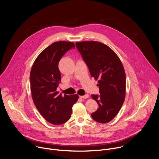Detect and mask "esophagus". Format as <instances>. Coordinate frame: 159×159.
Returning a JSON list of instances; mask_svg holds the SVG:
<instances>
[{"label":"esophagus","mask_w":159,"mask_h":159,"mask_svg":"<svg viewBox=\"0 0 159 159\" xmlns=\"http://www.w3.org/2000/svg\"><path fill=\"white\" fill-rule=\"evenodd\" d=\"M80 98L81 99H87V98H89V95L85 94V95H84V96H80Z\"/></svg>","instance_id":"34e87169"}]
</instances>
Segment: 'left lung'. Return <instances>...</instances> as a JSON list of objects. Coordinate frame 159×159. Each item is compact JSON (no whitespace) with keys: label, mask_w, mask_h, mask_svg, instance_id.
Instances as JSON below:
<instances>
[{"label":"left lung","mask_w":159,"mask_h":159,"mask_svg":"<svg viewBox=\"0 0 159 159\" xmlns=\"http://www.w3.org/2000/svg\"><path fill=\"white\" fill-rule=\"evenodd\" d=\"M92 77L98 80L100 95H92L99 107L93 112L94 120L107 123L120 111L125 98L126 75L123 65L112 49L98 41L75 43Z\"/></svg>","instance_id":"obj_1"}]
</instances>
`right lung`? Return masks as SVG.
Returning <instances> with one entry per match:
<instances>
[{"label":"right lung","instance_id":"add662e5","mask_svg":"<svg viewBox=\"0 0 159 159\" xmlns=\"http://www.w3.org/2000/svg\"><path fill=\"white\" fill-rule=\"evenodd\" d=\"M75 48L73 42L52 43L35 60L30 73L31 92L33 102L42 116L53 125L65 123L71 116L72 106L79 96H62L57 91L61 82L58 63L65 53Z\"/></svg>","mask_w":159,"mask_h":159}]
</instances>
